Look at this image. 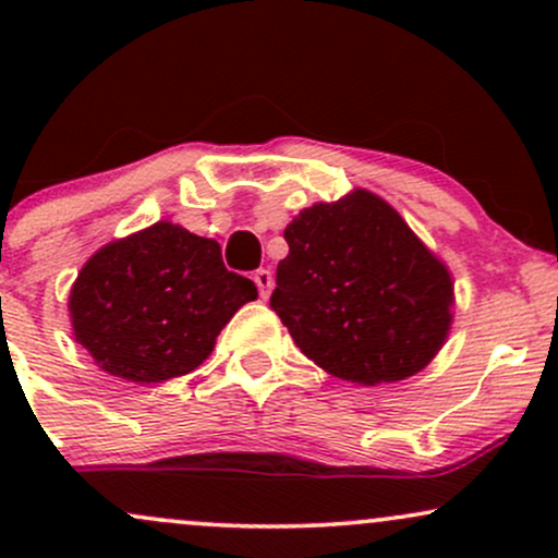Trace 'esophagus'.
Listing matches in <instances>:
<instances>
[{
    "label": "esophagus",
    "mask_w": 558,
    "mask_h": 558,
    "mask_svg": "<svg viewBox=\"0 0 558 558\" xmlns=\"http://www.w3.org/2000/svg\"><path fill=\"white\" fill-rule=\"evenodd\" d=\"M254 283H257V288H259V296L267 299L272 291V272L262 267V270L254 272Z\"/></svg>",
    "instance_id": "esophagus-1"
}]
</instances>
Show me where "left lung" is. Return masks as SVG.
Listing matches in <instances>:
<instances>
[{
    "label": "left lung",
    "mask_w": 558,
    "mask_h": 558,
    "mask_svg": "<svg viewBox=\"0 0 558 558\" xmlns=\"http://www.w3.org/2000/svg\"><path fill=\"white\" fill-rule=\"evenodd\" d=\"M283 235L270 306L301 354L360 386L430 364L451 328V275L388 202L356 189Z\"/></svg>",
    "instance_id": "8db88e82"
}]
</instances>
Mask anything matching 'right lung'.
Masks as SVG:
<instances>
[{
    "instance_id": "right-lung-1",
    "label": "right lung",
    "mask_w": 558,
    "mask_h": 558,
    "mask_svg": "<svg viewBox=\"0 0 558 558\" xmlns=\"http://www.w3.org/2000/svg\"><path fill=\"white\" fill-rule=\"evenodd\" d=\"M257 286L226 270L220 243L155 222L101 246L70 288L73 336L131 383L189 375Z\"/></svg>"
}]
</instances>
